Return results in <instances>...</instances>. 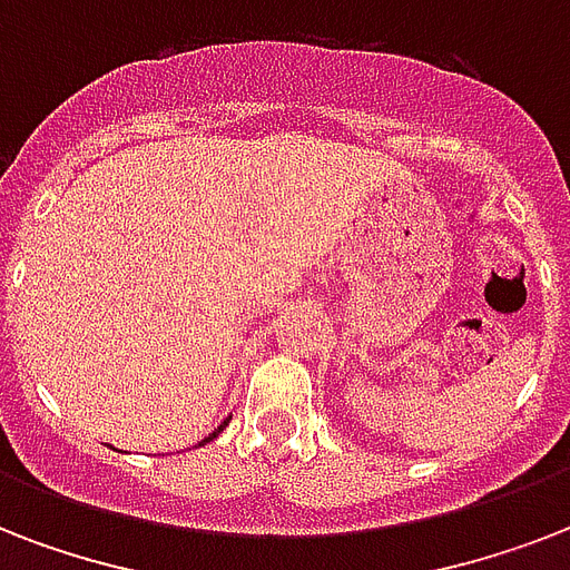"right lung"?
Wrapping results in <instances>:
<instances>
[{"label":"right lung","mask_w":570,"mask_h":570,"mask_svg":"<svg viewBox=\"0 0 570 570\" xmlns=\"http://www.w3.org/2000/svg\"><path fill=\"white\" fill-rule=\"evenodd\" d=\"M227 423H230V416H227V420H224V423H222V425H218V429H215V432H213V434H209V438H204V441L197 443V446H204V443H209V441H213V438H218V432H224V425H227Z\"/></svg>","instance_id":"right-lung-1"}]
</instances>
